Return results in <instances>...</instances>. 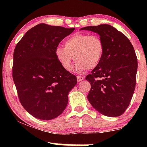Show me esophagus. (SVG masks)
Listing matches in <instances>:
<instances>
[{
    "instance_id": "obj_1",
    "label": "esophagus",
    "mask_w": 147,
    "mask_h": 147,
    "mask_svg": "<svg viewBox=\"0 0 147 147\" xmlns=\"http://www.w3.org/2000/svg\"><path fill=\"white\" fill-rule=\"evenodd\" d=\"M84 77H82V76H77V80L78 82H82V81L84 80Z\"/></svg>"
}]
</instances>
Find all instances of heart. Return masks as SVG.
I'll return each mask as SVG.
<instances>
[{
	"mask_svg": "<svg viewBox=\"0 0 147 147\" xmlns=\"http://www.w3.org/2000/svg\"><path fill=\"white\" fill-rule=\"evenodd\" d=\"M64 45L65 47H57L55 56L65 70H70L74 60L77 61L75 67L77 72L95 68L104 54V43L97 35L75 34L65 40Z\"/></svg>",
	"mask_w": 147,
	"mask_h": 147,
	"instance_id": "1",
	"label": "heart"
}]
</instances>
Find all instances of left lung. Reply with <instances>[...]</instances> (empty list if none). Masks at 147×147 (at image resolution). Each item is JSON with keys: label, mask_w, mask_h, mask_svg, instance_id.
Segmentation results:
<instances>
[{"label": "left lung", "mask_w": 147, "mask_h": 147, "mask_svg": "<svg viewBox=\"0 0 147 147\" xmlns=\"http://www.w3.org/2000/svg\"><path fill=\"white\" fill-rule=\"evenodd\" d=\"M97 33L104 43L100 63L86 77L91 88L87 97L102 115L117 117L129 106L136 83L138 59L131 41L110 25L81 28Z\"/></svg>", "instance_id": "obj_1"}]
</instances>
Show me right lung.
Returning a JSON list of instances; mask_svg holds the SVG:
<instances>
[{
	"label": "right lung",
	"instance_id": "1",
	"mask_svg": "<svg viewBox=\"0 0 147 147\" xmlns=\"http://www.w3.org/2000/svg\"><path fill=\"white\" fill-rule=\"evenodd\" d=\"M74 30L41 23L28 30L15 47L13 80L20 102L33 117L50 120L66 108L77 77L62 68L55 49Z\"/></svg>",
	"mask_w": 147,
	"mask_h": 147
}]
</instances>
